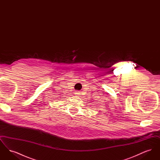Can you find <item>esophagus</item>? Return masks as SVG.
I'll return each mask as SVG.
<instances>
[{
    "instance_id": "34e87169",
    "label": "esophagus",
    "mask_w": 160,
    "mask_h": 160,
    "mask_svg": "<svg viewBox=\"0 0 160 160\" xmlns=\"http://www.w3.org/2000/svg\"><path fill=\"white\" fill-rule=\"evenodd\" d=\"M75 93H76V95H79L80 94V93L79 92H76Z\"/></svg>"
}]
</instances>
